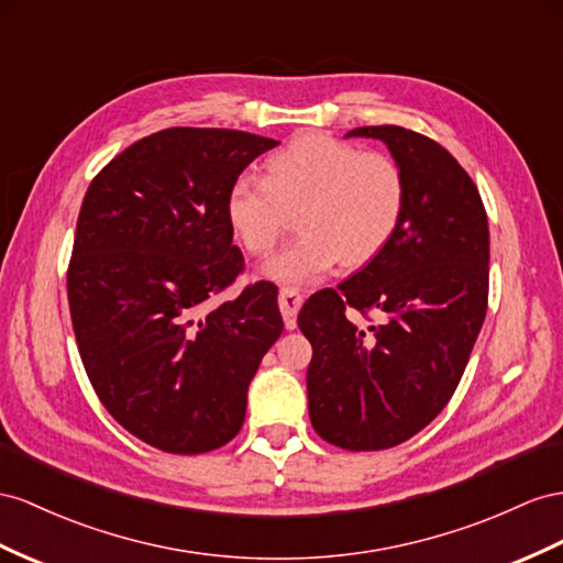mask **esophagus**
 Masks as SVG:
<instances>
[{"mask_svg": "<svg viewBox=\"0 0 563 563\" xmlns=\"http://www.w3.org/2000/svg\"><path fill=\"white\" fill-rule=\"evenodd\" d=\"M301 301H305V297H301V292L295 290V287H283L280 290L278 305H280L283 321H285L287 330H292L297 325V311L301 307Z\"/></svg>", "mask_w": 563, "mask_h": 563, "instance_id": "34e87169", "label": "esophagus"}]
</instances>
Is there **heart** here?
Returning <instances> with one entry per match:
<instances>
[{"instance_id": "1", "label": "heart", "mask_w": 563, "mask_h": 563, "mask_svg": "<svg viewBox=\"0 0 563 563\" xmlns=\"http://www.w3.org/2000/svg\"><path fill=\"white\" fill-rule=\"evenodd\" d=\"M299 211V238L264 264L268 278L305 285L340 262L362 268L393 242L407 211V178L393 156L364 152L325 133H307L266 162V180L235 178L225 219L250 254H266Z\"/></svg>"}]
</instances>
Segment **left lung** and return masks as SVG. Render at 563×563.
<instances>
[{
  "mask_svg": "<svg viewBox=\"0 0 563 563\" xmlns=\"http://www.w3.org/2000/svg\"><path fill=\"white\" fill-rule=\"evenodd\" d=\"M383 140L407 178L393 242L352 278L311 295L297 325L311 342L309 419L350 452L390 450L452 399L489 290V230L478 187L442 144L399 125L354 128ZM362 312L380 322L364 329Z\"/></svg>",
  "mask_w": 563,
  "mask_h": 563,
  "instance_id": "1",
  "label": "left lung"
}]
</instances>
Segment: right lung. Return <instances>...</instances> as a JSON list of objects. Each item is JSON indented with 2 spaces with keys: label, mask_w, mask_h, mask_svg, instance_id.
Masks as SVG:
<instances>
[{
  "label": "right lung",
  "mask_w": 563,
  "mask_h": 563,
  "mask_svg": "<svg viewBox=\"0 0 563 563\" xmlns=\"http://www.w3.org/2000/svg\"><path fill=\"white\" fill-rule=\"evenodd\" d=\"M276 140L228 128H166L97 173L78 213L68 307L85 373L131 435L168 454L233 440L247 387L283 333L278 287L247 285L225 195Z\"/></svg>",
  "instance_id": "obj_1"
}]
</instances>
